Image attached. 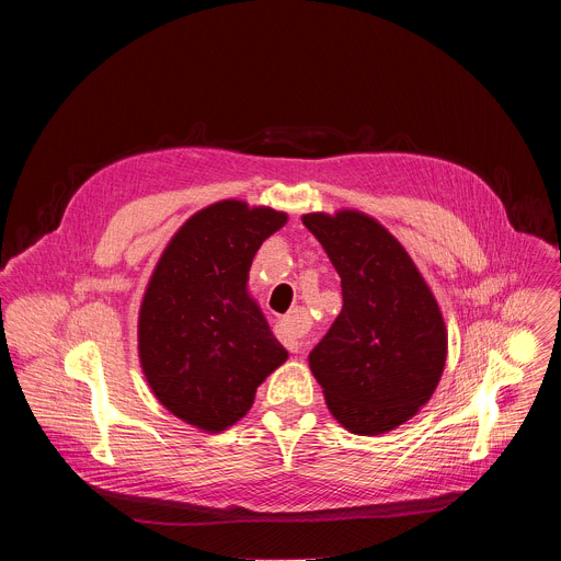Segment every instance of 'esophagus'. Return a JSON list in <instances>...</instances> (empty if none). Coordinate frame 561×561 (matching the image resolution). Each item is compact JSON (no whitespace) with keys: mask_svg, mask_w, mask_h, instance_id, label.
Returning a JSON list of instances; mask_svg holds the SVG:
<instances>
[{"mask_svg":"<svg viewBox=\"0 0 561 561\" xmlns=\"http://www.w3.org/2000/svg\"><path fill=\"white\" fill-rule=\"evenodd\" d=\"M306 324H308V317L304 310H293L288 317L279 319L277 324V337L279 342L290 351V353H301L304 346V333H306Z\"/></svg>","mask_w":561,"mask_h":561,"instance_id":"34e87169","label":"esophagus"}]
</instances>
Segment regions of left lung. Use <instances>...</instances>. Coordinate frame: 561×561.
<instances>
[{
  "label": "left lung",
  "instance_id": "obj_1",
  "mask_svg": "<svg viewBox=\"0 0 561 561\" xmlns=\"http://www.w3.org/2000/svg\"><path fill=\"white\" fill-rule=\"evenodd\" d=\"M342 277L344 306L308 366L331 415L355 435H383L420 413L448 355L439 304L407 249L353 208L301 215Z\"/></svg>",
  "mask_w": 561,
  "mask_h": 561
}]
</instances>
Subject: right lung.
<instances>
[{"label": "right lung", "mask_w": 561, "mask_h": 561, "mask_svg": "<svg viewBox=\"0 0 561 561\" xmlns=\"http://www.w3.org/2000/svg\"><path fill=\"white\" fill-rule=\"evenodd\" d=\"M288 215L221 199L188 217L159 257L139 306L141 373L169 413L221 433L288 359L249 293L255 253Z\"/></svg>", "instance_id": "1"}]
</instances>
